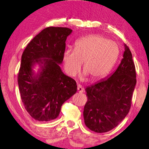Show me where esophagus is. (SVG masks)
I'll use <instances>...</instances> for the list:
<instances>
[{"label":"esophagus","mask_w":149,"mask_h":149,"mask_svg":"<svg viewBox=\"0 0 149 149\" xmlns=\"http://www.w3.org/2000/svg\"><path fill=\"white\" fill-rule=\"evenodd\" d=\"M77 91H78L79 93H83L84 92V88L82 87L81 86H80V85L77 86Z\"/></svg>","instance_id":"obj_1"}]
</instances>
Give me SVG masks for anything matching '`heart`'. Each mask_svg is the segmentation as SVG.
I'll return each instance as SVG.
<instances>
[{"instance_id":"1","label":"heart","mask_w":149,"mask_h":149,"mask_svg":"<svg viewBox=\"0 0 149 149\" xmlns=\"http://www.w3.org/2000/svg\"><path fill=\"white\" fill-rule=\"evenodd\" d=\"M119 47L116 42L100 35H90L78 40L74 50L66 49L62 60L65 71L75 76L83 64L84 79L100 80L109 74L118 60Z\"/></svg>"}]
</instances>
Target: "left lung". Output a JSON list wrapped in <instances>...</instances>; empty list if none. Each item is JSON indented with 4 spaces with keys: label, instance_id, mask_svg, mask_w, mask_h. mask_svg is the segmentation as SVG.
I'll return each instance as SVG.
<instances>
[{
    "label": "left lung",
    "instance_id": "8db88e82",
    "mask_svg": "<svg viewBox=\"0 0 149 149\" xmlns=\"http://www.w3.org/2000/svg\"><path fill=\"white\" fill-rule=\"evenodd\" d=\"M125 51L117 70L105 79L87 87V101L84 109L86 125L96 133L116 127L127 116L136 84L135 67L129 48Z\"/></svg>",
    "mask_w": 149,
    "mask_h": 149
}]
</instances>
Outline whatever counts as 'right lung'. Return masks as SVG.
I'll return each instance as SVG.
<instances>
[{
	"instance_id": "right-lung-1",
	"label": "right lung",
	"mask_w": 149,
	"mask_h": 149,
	"mask_svg": "<svg viewBox=\"0 0 149 149\" xmlns=\"http://www.w3.org/2000/svg\"><path fill=\"white\" fill-rule=\"evenodd\" d=\"M68 28L48 27L37 34L23 52L18 75L21 99L32 118L39 121L55 119L61 107L77 91L74 79L63 74L60 65ZM37 65L39 69H33Z\"/></svg>"
}]
</instances>
